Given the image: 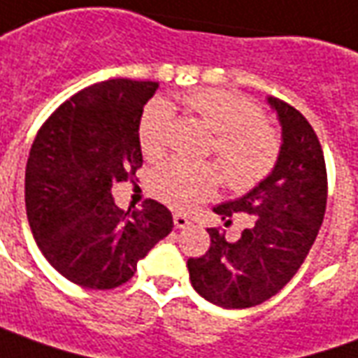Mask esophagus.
<instances>
[{"instance_id":"34e87169","label":"esophagus","mask_w":358,"mask_h":358,"mask_svg":"<svg viewBox=\"0 0 358 358\" xmlns=\"http://www.w3.org/2000/svg\"><path fill=\"white\" fill-rule=\"evenodd\" d=\"M173 224L177 229H185L187 225H191V220L183 214H173Z\"/></svg>"}]
</instances>
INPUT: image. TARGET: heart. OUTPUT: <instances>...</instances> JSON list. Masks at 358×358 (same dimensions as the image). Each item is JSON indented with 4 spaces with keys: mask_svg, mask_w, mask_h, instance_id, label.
<instances>
[{
    "mask_svg": "<svg viewBox=\"0 0 358 358\" xmlns=\"http://www.w3.org/2000/svg\"><path fill=\"white\" fill-rule=\"evenodd\" d=\"M187 110L212 133L210 156L222 169L227 189L247 192L272 173L281 154V136L252 100L222 88H199L181 96ZM173 127L171 106L156 98L146 103L138 123V143L148 159L167 148ZM220 173L212 164L171 159L150 177V191L175 210H192L214 194Z\"/></svg>",
    "mask_w": 358,
    "mask_h": 358,
    "instance_id": "1",
    "label": "heart"
}]
</instances>
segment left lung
<instances>
[{
    "label": "left lung",
    "mask_w": 358,
    "mask_h": 358,
    "mask_svg": "<svg viewBox=\"0 0 358 358\" xmlns=\"http://www.w3.org/2000/svg\"><path fill=\"white\" fill-rule=\"evenodd\" d=\"M268 102L281 123L278 164L245 196L214 208L225 225L241 212L252 224L235 243L210 227L208 252L187 262L192 287L224 308L256 306L280 293L305 262L326 214L328 173L318 136L293 106Z\"/></svg>",
    "instance_id": "8db88e82"
}]
</instances>
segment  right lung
Returning a JSON list of instances; mask_svg holds the SVG:
<instances>
[{"label": "right lung", "mask_w": 358, "mask_h": 358, "mask_svg": "<svg viewBox=\"0 0 358 358\" xmlns=\"http://www.w3.org/2000/svg\"><path fill=\"white\" fill-rule=\"evenodd\" d=\"M158 83L111 78L80 90L40 127L24 175L30 229L45 260L73 283L113 289L173 229L156 200L121 210L111 187L143 167L138 123Z\"/></svg>", "instance_id": "add662e5"}]
</instances>
